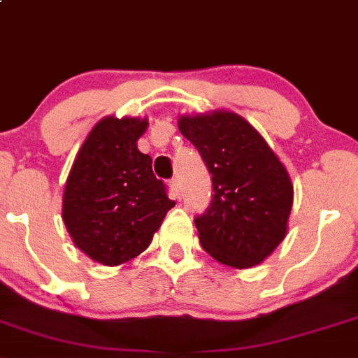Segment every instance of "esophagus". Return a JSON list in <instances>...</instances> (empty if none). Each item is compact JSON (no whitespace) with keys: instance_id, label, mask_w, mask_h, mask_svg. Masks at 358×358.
Masks as SVG:
<instances>
[{"instance_id":"1","label":"esophagus","mask_w":358,"mask_h":358,"mask_svg":"<svg viewBox=\"0 0 358 358\" xmlns=\"http://www.w3.org/2000/svg\"><path fill=\"white\" fill-rule=\"evenodd\" d=\"M169 187H171V191H173V194H175V196H182V183H180V180L178 178H173L169 182Z\"/></svg>"}]
</instances>
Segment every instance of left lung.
<instances>
[{
	"instance_id": "8db88e82",
	"label": "left lung",
	"mask_w": 358,
	"mask_h": 358,
	"mask_svg": "<svg viewBox=\"0 0 358 358\" xmlns=\"http://www.w3.org/2000/svg\"><path fill=\"white\" fill-rule=\"evenodd\" d=\"M178 129L213 175V201L194 225L203 250L222 265L252 268L288 232L294 185L256 127L234 111L180 115Z\"/></svg>"
}]
</instances>
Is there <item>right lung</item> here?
Returning <instances> with one entry per match:
<instances>
[{
    "label": "right lung",
    "instance_id": "1",
    "mask_svg": "<svg viewBox=\"0 0 358 358\" xmlns=\"http://www.w3.org/2000/svg\"><path fill=\"white\" fill-rule=\"evenodd\" d=\"M148 124V119L113 115L99 120L66 178V231L79 250L104 266L122 265L144 252L175 205L153 175L151 157L136 145Z\"/></svg>",
    "mask_w": 358,
    "mask_h": 358
}]
</instances>
